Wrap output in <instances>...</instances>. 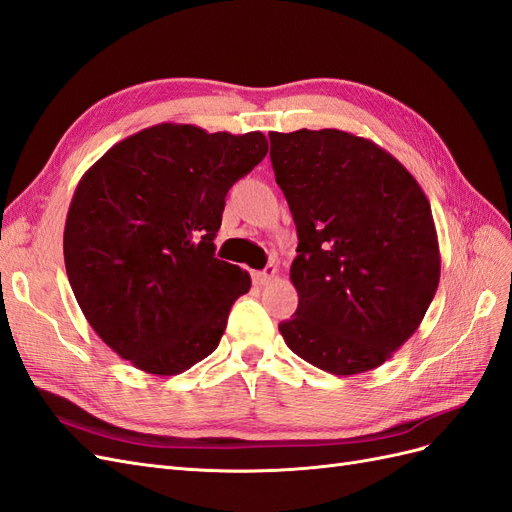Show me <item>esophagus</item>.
I'll list each match as a JSON object with an SVG mask.
<instances>
[{"label": "esophagus", "instance_id": "obj_1", "mask_svg": "<svg viewBox=\"0 0 512 512\" xmlns=\"http://www.w3.org/2000/svg\"><path fill=\"white\" fill-rule=\"evenodd\" d=\"M275 277H277V267L275 265H267L262 271L254 273V284L265 286V284H271Z\"/></svg>", "mask_w": 512, "mask_h": 512}]
</instances>
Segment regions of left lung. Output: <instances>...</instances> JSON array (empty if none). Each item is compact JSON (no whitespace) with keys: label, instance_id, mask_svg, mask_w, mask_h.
Masks as SVG:
<instances>
[{"label":"left lung","instance_id":"8db88e82","mask_svg":"<svg viewBox=\"0 0 512 512\" xmlns=\"http://www.w3.org/2000/svg\"><path fill=\"white\" fill-rule=\"evenodd\" d=\"M271 164L297 226L280 322L288 348L335 376L389 361L418 329L440 282L429 200L389 151L342 130L271 132Z\"/></svg>","mask_w":512,"mask_h":512}]
</instances>
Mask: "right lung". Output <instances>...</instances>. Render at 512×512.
I'll return each instance as SVG.
<instances>
[{
	"mask_svg": "<svg viewBox=\"0 0 512 512\" xmlns=\"http://www.w3.org/2000/svg\"><path fill=\"white\" fill-rule=\"evenodd\" d=\"M262 132L158 123L108 149L76 185L64 230L72 292L102 342L175 376L224 335L250 273L215 258L226 194L267 156Z\"/></svg>",
	"mask_w": 512,
	"mask_h": 512,
	"instance_id": "add662e5",
	"label": "right lung"
}]
</instances>
